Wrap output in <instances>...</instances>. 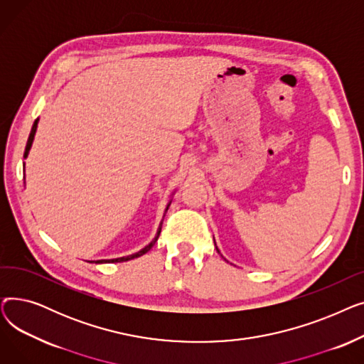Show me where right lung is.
Listing matches in <instances>:
<instances>
[{"label":"right lung","mask_w":364,"mask_h":364,"mask_svg":"<svg viewBox=\"0 0 364 364\" xmlns=\"http://www.w3.org/2000/svg\"><path fill=\"white\" fill-rule=\"evenodd\" d=\"M36 127H38V119H35V122H33V125H32V129H31V134H29V139H28V143H26V149H25V158L28 156L29 149H31V146H32V141H33V137H35ZM169 205H171V202L166 205V209H165V211H168ZM161 228H162V223H161V225H159V230H158V233H156L155 239H153L147 246H144L141 251H139V252H136V254H132V255H128V257H121V258H114V259H99V261H95V262H97V264H102V262H124V261H129V259H134V258H139V257L144 255L146 252H149V251L151 250V246L156 243V240H158V237H159V233H161ZM91 262H94V261H91Z\"/></svg>","instance_id":"1"}]
</instances>
